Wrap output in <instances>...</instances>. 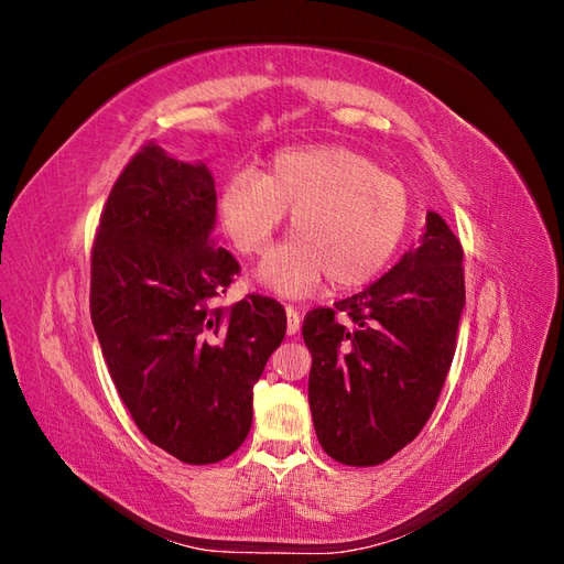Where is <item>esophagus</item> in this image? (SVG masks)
<instances>
[{
  "label": "esophagus",
  "instance_id": "esophagus-1",
  "mask_svg": "<svg viewBox=\"0 0 564 564\" xmlns=\"http://www.w3.org/2000/svg\"><path fill=\"white\" fill-rule=\"evenodd\" d=\"M301 329V313L294 308V305H286V334L294 336Z\"/></svg>",
  "mask_w": 564,
  "mask_h": 564
}]
</instances>
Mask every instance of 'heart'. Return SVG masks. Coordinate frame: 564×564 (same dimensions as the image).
Wrapping results in <instances>:
<instances>
[{
	"mask_svg": "<svg viewBox=\"0 0 564 564\" xmlns=\"http://www.w3.org/2000/svg\"><path fill=\"white\" fill-rule=\"evenodd\" d=\"M292 212V242L272 251L259 280L289 299L313 294L329 278L336 292L369 284L400 249L412 197L365 152L322 143L282 150L265 174L247 166L226 178L218 224L237 251L263 253Z\"/></svg>",
	"mask_w": 564,
	"mask_h": 564,
	"instance_id": "heart-1",
	"label": "heart"
}]
</instances>
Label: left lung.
I'll return each mask as SVG.
<instances>
[{"mask_svg": "<svg viewBox=\"0 0 564 564\" xmlns=\"http://www.w3.org/2000/svg\"><path fill=\"white\" fill-rule=\"evenodd\" d=\"M460 261L456 235L429 212L419 247L381 280L305 315L313 423L338 464H383L431 419L466 305Z\"/></svg>", "mask_w": 564, "mask_h": 564, "instance_id": "8db88e82", "label": "left lung"}]
</instances>
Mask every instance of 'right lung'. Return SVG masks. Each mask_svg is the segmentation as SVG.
Wrapping results in <instances>:
<instances>
[{
  "mask_svg": "<svg viewBox=\"0 0 564 564\" xmlns=\"http://www.w3.org/2000/svg\"><path fill=\"white\" fill-rule=\"evenodd\" d=\"M214 226L207 164L148 143L112 185L91 253V322L119 398L152 445L193 466L247 440L253 383L286 332L275 299L216 305L240 263Z\"/></svg>",
  "mask_w": 564,
  "mask_h": 564,
  "instance_id": "add662e5",
  "label": "right lung"
}]
</instances>
